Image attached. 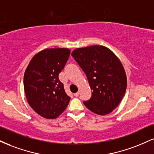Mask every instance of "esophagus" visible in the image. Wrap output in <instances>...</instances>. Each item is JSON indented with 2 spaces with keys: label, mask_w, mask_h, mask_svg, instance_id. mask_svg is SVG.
Returning a JSON list of instances; mask_svg holds the SVG:
<instances>
[{
  "label": "esophagus",
  "mask_w": 154,
  "mask_h": 154,
  "mask_svg": "<svg viewBox=\"0 0 154 154\" xmlns=\"http://www.w3.org/2000/svg\"><path fill=\"white\" fill-rule=\"evenodd\" d=\"M79 92H77V93H75V94H74V95H75V97H78V96H79Z\"/></svg>",
  "instance_id": "esophagus-1"
}]
</instances>
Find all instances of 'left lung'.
<instances>
[{
    "mask_svg": "<svg viewBox=\"0 0 154 154\" xmlns=\"http://www.w3.org/2000/svg\"><path fill=\"white\" fill-rule=\"evenodd\" d=\"M75 61L82 69L92 90L85 106L95 114L106 115L116 109L127 88V76L121 61L103 45H91L74 50Z\"/></svg>",
    "mask_w": 154,
    "mask_h": 154,
    "instance_id": "8db88e82",
    "label": "left lung"
}]
</instances>
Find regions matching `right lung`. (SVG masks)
I'll return each mask as SVG.
<instances>
[{
  "instance_id": "obj_1",
  "label": "right lung",
  "mask_w": 154,
  "mask_h": 154,
  "mask_svg": "<svg viewBox=\"0 0 154 154\" xmlns=\"http://www.w3.org/2000/svg\"><path fill=\"white\" fill-rule=\"evenodd\" d=\"M69 55L68 48L45 49L33 56L24 72V88L28 103L45 119L58 117L70 100L59 79Z\"/></svg>"
}]
</instances>
